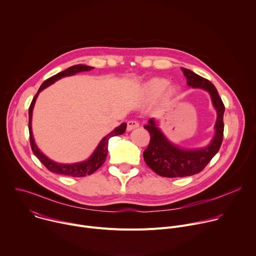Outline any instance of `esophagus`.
<instances>
[{"instance_id":"34e87169","label":"esophagus","mask_w":256,"mask_h":256,"mask_svg":"<svg viewBox=\"0 0 256 256\" xmlns=\"http://www.w3.org/2000/svg\"><path fill=\"white\" fill-rule=\"evenodd\" d=\"M138 126H140V124H138L136 120H130V122H128L126 130H128V132H130V130H132L138 128Z\"/></svg>"}]
</instances>
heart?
<instances>
[{"label": "heart", "mask_w": 256, "mask_h": 256, "mask_svg": "<svg viewBox=\"0 0 256 256\" xmlns=\"http://www.w3.org/2000/svg\"><path fill=\"white\" fill-rule=\"evenodd\" d=\"M168 80L164 78H153L142 87V97L144 101H154L161 96L163 104H169L177 96V88L175 85H168Z\"/></svg>", "instance_id": "heart-1"}]
</instances>
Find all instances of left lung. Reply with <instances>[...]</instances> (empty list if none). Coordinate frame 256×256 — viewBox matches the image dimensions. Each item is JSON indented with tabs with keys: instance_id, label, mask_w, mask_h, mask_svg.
I'll list each match as a JSON object with an SVG mask.
<instances>
[{
	"instance_id": "1",
	"label": "left lung",
	"mask_w": 256,
	"mask_h": 256,
	"mask_svg": "<svg viewBox=\"0 0 256 256\" xmlns=\"http://www.w3.org/2000/svg\"><path fill=\"white\" fill-rule=\"evenodd\" d=\"M181 70L190 87L204 89L210 94L216 112V120L214 134L208 146L196 149H186L170 142L158 126L155 118L149 120L144 128L149 132L151 138L148 148L144 151V160L154 172L170 178L190 176L200 172L220 150L224 134L225 106L216 87L192 70L186 68H181Z\"/></svg>"
}]
</instances>
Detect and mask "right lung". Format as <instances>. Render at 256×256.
I'll return each mask as SVG.
<instances>
[{"label": "right lung", "instance_id": "obj_1", "mask_svg": "<svg viewBox=\"0 0 256 256\" xmlns=\"http://www.w3.org/2000/svg\"><path fill=\"white\" fill-rule=\"evenodd\" d=\"M93 68L89 66H85V64H75L72 66L70 68H68L66 70L58 72L56 75L48 78V80H46L40 88L38 89V92L36 93V95L34 96L30 107H29V138H30V146L33 154L40 159V161L52 172L54 173H58V174H62V175H66V176H72V177H83L86 175H90L92 173H94L97 169H99L101 167V165L104 163V161L106 160L107 154H108V140L112 136H120L124 134L126 128V124L124 122L120 126L116 128L112 132H109L107 136H105L100 142L98 144V146L96 147V149L94 150V152L92 153V155L85 161L82 162H77V163H72V164H62V163H58L54 162L52 160H50V158H48L40 149L38 146L35 144L34 138H33V134H32V126H31V122H32V112H33V108H34V104L36 99L38 97V94L46 88H48V86H50L52 84H54V82H56L58 80L64 78V77H70L72 75H76L78 72H87V70H91Z\"/></svg>", "mask_w": 256, "mask_h": 256}]
</instances>
